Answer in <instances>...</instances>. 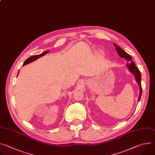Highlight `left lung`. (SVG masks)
Instances as JSON below:
<instances>
[{"label":"left lung","mask_w":155,"mask_h":155,"mask_svg":"<svg viewBox=\"0 0 155 155\" xmlns=\"http://www.w3.org/2000/svg\"><path fill=\"white\" fill-rule=\"evenodd\" d=\"M114 46L118 53V55L125 59V60L127 61V62L128 64H127V68L128 69V70L134 75L135 77V80L137 81V83H138L139 86V88H140V94H139V96L138 98V101L139 102L140 98H141V96H142V86H141V75H140V71L139 70V69L136 67L134 62L132 61V58L130 57V56L129 54H128L126 52H125L124 50H123L120 47H119L117 45H116L115 43H114Z\"/></svg>","instance_id":"8db88e82"}]
</instances>
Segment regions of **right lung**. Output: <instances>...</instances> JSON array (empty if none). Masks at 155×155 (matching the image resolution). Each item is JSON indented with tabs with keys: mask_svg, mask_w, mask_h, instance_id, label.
I'll return each instance as SVG.
<instances>
[{
	"mask_svg": "<svg viewBox=\"0 0 155 155\" xmlns=\"http://www.w3.org/2000/svg\"><path fill=\"white\" fill-rule=\"evenodd\" d=\"M48 52H49V51H45V52L42 53L41 54H38V55H34V56H32L29 57V58H28V59L25 61V62H24L23 66H24V65H26V64H29V63H31V62H33V61L37 60V59H38L39 58H40V57H41V56H43L44 55H45V54H47ZM18 73H19V72H18ZM18 75H17V76H18Z\"/></svg>",
	"mask_w": 155,
	"mask_h": 155,
	"instance_id": "obj_1",
	"label": "right lung"
}]
</instances>
